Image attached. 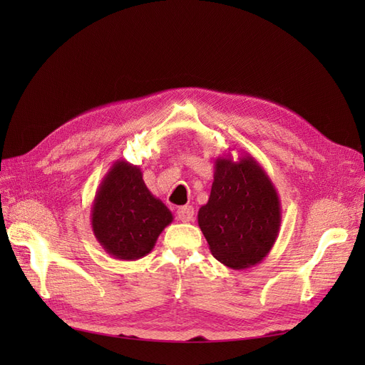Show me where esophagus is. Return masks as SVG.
<instances>
[{
	"mask_svg": "<svg viewBox=\"0 0 365 365\" xmlns=\"http://www.w3.org/2000/svg\"><path fill=\"white\" fill-rule=\"evenodd\" d=\"M176 215H178V219L181 220V222H190V220L193 219L195 210H193L192 205H184V207L178 208V212H176Z\"/></svg>",
	"mask_w": 365,
	"mask_h": 365,
	"instance_id": "1",
	"label": "esophagus"
}]
</instances>
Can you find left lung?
Segmentation results:
<instances>
[{"label": "left lung", "mask_w": 365, "mask_h": 365, "mask_svg": "<svg viewBox=\"0 0 365 365\" xmlns=\"http://www.w3.org/2000/svg\"><path fill=\"white\" fill-rule=\"evenodd\" d=\"M197 224L213 256L231 269H247L268 256L277 240L282 207L268 173L250 153L215 160L208 202Z\"/></svg>", "instance_id": "1"}]
</instances>
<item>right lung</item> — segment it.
<instances>
[{"label":"right lung","instance_id":"obj_1","mask_svg":"<svg viewBox=\"0 0 365 365\" xmlns=\"http://www.w3.org/2000/svg\"><path fill=\"white\" fill-rule=\"evenodd\" d=\"M172 212L153 196L141 169L117 160L98 185L91 208V227L102 248L118 260H138L155 247Z\"/></svg>","mask_w":365,"mask_h":365}]
</instances>
